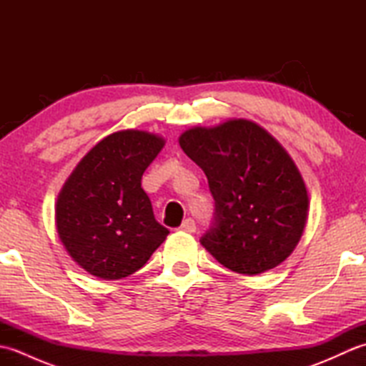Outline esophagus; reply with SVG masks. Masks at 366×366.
<instances>
[{
  "instance_id": "34e87169",
  "label": "esophagus",
  "mask_w": 366,
  "mask_h": 366,
  "mask_svg": "<svg viewBox=\"0 0 366 366\" xmlns=\"http://www.w3.org/2000/svg\"><path fill=\"white\" fill-rule=\"evenodd\" d=\"M181 229L185 231V232H195L197 224L192 219H187V220H184V223L181 224Z\"/></svg>"
}]
</instances>
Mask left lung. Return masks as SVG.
Returning <instances> with one entry per match:
<instances>
[{"label":"left lung","instance_id":"obj_1","mask_svg":"<svg viewBox=\"0 0 366 366\" xmlns=\"http://www.w3.org/2000/svg\"><path fill=\"white\" fill-rule=\"evenodd\" d=\"M179 144L204 171L215 201L214 223L201 237L206 250L244 275L282 264L308 215L305 182L285 147L248 119L192 127Z\"/></svg>","mask_w":366,"mask_h":366}]
</instances>
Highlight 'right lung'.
Wrapping results in <instances>:
<instances>
[{
  "mask_svg": "<svg viewBox=\"0 0 366 366\" xmlns=\"http://www.w3.org/2000/svg\"><path fill=\"white\" fill-rule=\"evenodd\" d=\"M165 146L143 130L105 137L84 155L56 201V229L88 274L121 280L142 269L169 231L155 220L142 176Z\"/></svg>",
  "mask_w": 366,
  "mask_h": 366,
  "instance_id": "1",
  "label": "right lung"
}]
</instances>
